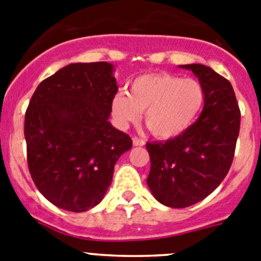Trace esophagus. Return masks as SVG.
I'll use <instances>...</instances> for the list:
<instances>
[{"instance_id": "esophagus-1", "label": "esophagus", "mask_w": 261, "mask_h": 261, "mask_svg": "<svg viewBox=\"0 0 261 261\" xmlns=\"http://www.w3.org/2000/svg\"><path fill=\"white\" fill-rule=\"evenodd\" d=\"M133 145H135V146H144L145 140H142V138H138V137H133Z\"/></svg>"}]
</instances>
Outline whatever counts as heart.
<instances>
[{
  "label": "heart",
  "mask_w": 261,
  "mask_h": 261,
  "mask_svg": "<svg viewBox=\"0 0 261 261\" xmlns=\"http://www.w3.org/2000/svg\"><path fill=\"white\" fill-rule=\"evenodd\" d=\"M205 91L199 81L167 73L144 74L133 80L129 93L112 99V115L119 126L136 123L145 111V124L158 138L186 132L201 112Z\"/></svg>",
  "instance_id": "1"
}]
</instances>
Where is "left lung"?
Wrapping results in <instances>:
<instances>
[{
	"instance_id": "left-lung-1",
	"label": "left lung",
	"mask_w": 261,
	"mask_h": 261,
	"mask_svg": "<svg viewBox=\"0 0 261 261\" xmlns=\"http://www.w3.org/2000/svg\"><path fill=\"white\" fill-rule=\"evenodd\" d=\"M205 91L201 115L186 132L165 142H147V186L161 204L187 208L211 195L229 172L241 126V110L231 84L209 66L181 65Z\"/></svg>"
}]
</instances>
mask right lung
<instances>
[{
    "mask_svg": "<svg viewBox=\"0 0 261 261\" xmlns=\"http://www.w3.org/2000/svg\"><path fill=\"white\" fill-rule=\"evenodd\" d=\"M114 66L78 62L41 81L24 115L27 163L36 188L69 212L102 201L132 138L108 121L117 93Z\"/></svg>",
    "mask_w": 261,
    "mask_h": 261,
    "instance_id": "right-lung-1",
    "label": "right lung"
}]
</instances>
